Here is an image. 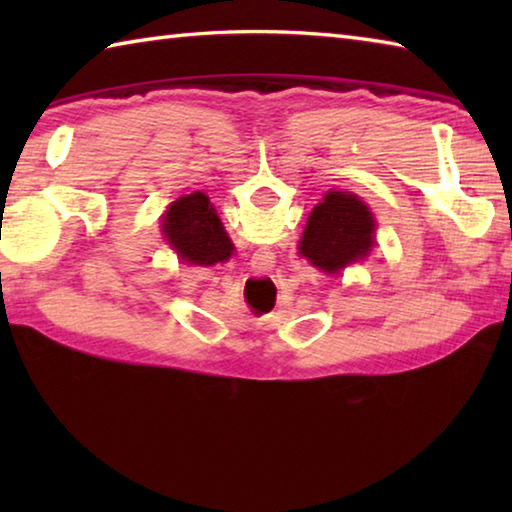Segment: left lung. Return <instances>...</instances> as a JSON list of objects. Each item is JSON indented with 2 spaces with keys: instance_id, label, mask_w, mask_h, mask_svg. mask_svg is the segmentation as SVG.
I'll return each mask as SVG.
<instances>
[{
  "instance_id": "1",
  "label": "left lung",
  "mask_w": 512,
  "mask_h": 512,
  "mask_svg": "<svg viewBox=\"0 0 512 512\" xmlns=\"http://www.w3.org/2000/svg\"><path fill=\"white\" fill-rule=\"evenodd\" d=\"M375 237V221L354 194L329 192L311 212L300 253L325 273H339L368 255Z\"/></svg>"
}]
</instances>
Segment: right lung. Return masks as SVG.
I'll list each match as a JSON object with an SVG mask.
<instances>
[{"mask_svg":"<svg viewBox=\"0 0 512 512\" xmlns=\"http://www.w3.org/2000/svg\"><path fill=\"white\" fill-rule=\"evenodd\" d=\"M164 235L185 262L210 266L232 255V241L225 235L210 198L201 192L180 196L164 214Z\"/></svg>","mask_w":512,"mask_h":512,"instance_id":"obj_1","label":"right lung"}]
</instances>
